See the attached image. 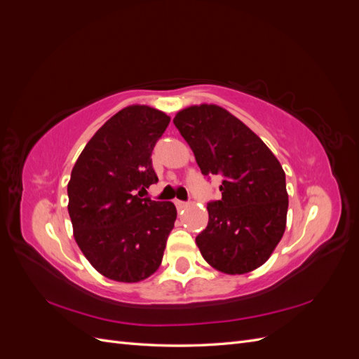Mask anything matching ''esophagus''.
I'll list each match as a JSON object with an SVG mask.
<instances>
[{
  "instance_id": "1",
  "label": "esophagus",
  "mask_w": 359,
  "mask_h": 359,
  "mask_svg": "<svg viewBox=\"0 0 359 359\" xmlns=\"http://www.w3.org/2000/svg\"><path fill=\"white\" fill-rule=\"evenodd\" d=\"M175 206H177V210H184V208H187L189 206V203L187 202H184V201H175Z\"/></svg>"
}]
</instances>
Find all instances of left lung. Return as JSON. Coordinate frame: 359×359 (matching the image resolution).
I'll use <instances>...</instances> for the list:
<instances>
[{
    "label": "left lung",
    "instance_id": "left-lung-1",
    "mask_svg": "<svg viewBox=\"0 0 359 359\" xmlns=\"http://www.w3.org/2000/svg\"><path fill=\"white\" fill-rule=\"evenodd\" d=\"M173 124L205 177H222L208 226L196 236L203 259L224 274L264 265L286 229V175L280 161L243 121L215 104L180 111Z\"/></svg>",
    "mask_w": 359,
    "mask_h": 359
}]
</instances>
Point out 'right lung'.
<instances>
[{"label":"right lung","mask_w":359,"mask_h":359,"mask_svg":"<svg viewBox=\"0 0 359 359\" xmlns=\"http://www.w3.org/2000/svg\"><path fill=\"white\" fill-rule=\"evenodd\" d=\"M169 121L149 106H127L97 130L73 166L67 194L74 240L111 280L136 283L161 264L177 208L139 194L158 181L151 153Z\"/></svg>","instance_id":"right-lung-1"}]
</instances>
